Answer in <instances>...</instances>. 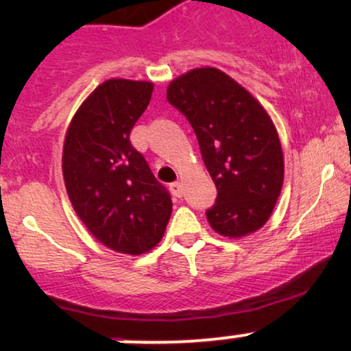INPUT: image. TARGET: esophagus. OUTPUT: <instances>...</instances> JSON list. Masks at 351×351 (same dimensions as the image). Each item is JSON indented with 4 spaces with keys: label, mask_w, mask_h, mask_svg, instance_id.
Here are the masks:
<instances>
[{
    "label": "esophagus",
    "mask_w": 351,
    "mask_h": 351,
    "mask_svg": "<svg viewBox=\"0 0 351 351\" xmlns=\"http://www.w3.org/2000/svg\"><path fill=\"white\" fill-rule=\"evenodd\" d=\"M170 191L175 198H181V196H183V188H181L180 181H175V183L170 184Z\"/></svg>",
    "instance_id": "esophagus-1"
}]
</instances>
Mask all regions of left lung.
<instances>
[{
    "label": "left lung",
    "instance_id": "8db88e82",
    "mask_svg": "<svg viewBox=\"0 0 351 351\" xmlns=\"http://www.w3.org/2000/svg\"><path fill=\"white\" fill-rule=\"evenodd\" d=\"M167 99L195 130L216 184V201L206 211L211 228L226 237L263 228L284 183L282 147L267 112L215 67L175 79Z\"/></svg>",
    "mask_w": 351,
    "mask_h": 351
}]
</instances>
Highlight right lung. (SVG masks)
<instances>
[{
  "instance_id": "obj_1",
  "label": "right lung",
  "mask_w": 351,
  "mask_h": 351,
  "mask_svg": "<svg viewBox=\"0 0 351 351\" xmlns=\"http://www.w3.org/2000/svg\"><path fill=\"white\" fill-rule=\"evenodd\" d=\"M152 92L153 84L142 80L104 82L75 112L62 153L77 216L100 243L132 256L160 243L173 208L168 189L130 143Z\"/></svg>"
}]
</instances>
